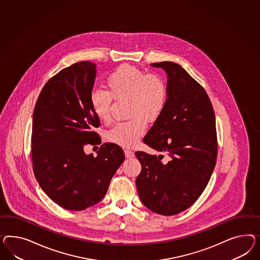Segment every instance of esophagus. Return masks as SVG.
I'll return each mask as SVG.
<instances>
[{
	"label": "esophagus",
	"mask_w": 260,
	"mask_h": 260,
	"mask_svg": "<svg viewBox=\"0 0 260 260\" xmlns=\"http://www.w3.org/2000/svg\"><path fill=\"white\" fill-rule=\"evenodd\" d=\"M124 152H125V156H126V158H128V159H131V158H134V152L133 150H131V149H125L124 150Z\"/></svg>",
	"instance_id": "34e87169"
}]
</instances>
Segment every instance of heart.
<instances>
[{
    "label": "heart",
    "instance_id": "1",
    "mask_svg": "<svg viewBox=\"0 0 260 260\" xmlns=\"http://www.w3.org/2000/svg\"><path fill=\"white\" fill-rule=\"evenodd\" d=\"M107 90L95 89L90 93V105L101 121L111 119L112 101L129 98L127 115L132 119L116 123L107 134V139L121 147L135 146L146 132V121L153 122L161 114L167 100L165 79L156 74H147L132 65H121L106 79Z\"/></svg>",
    "mask_w": 260,
    "mask_h": 260
}]
</instances>
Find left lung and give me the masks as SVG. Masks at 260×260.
<instances>
[{"label":"left lung","instance_id":"8db88e82","mask_svg":"<svg viewBox=\"0 0 260 260\" xmlns=\"http://www.w3.org/2000/svg\"><path fill=\"white\" fill-rule=\"evenodd\" d=\"M168 74V100L144 143L169 155L136 151V187L149 210L172 216L189 208L210 180L218 153L215 112L203 86L179 64H151Z\"/></svg>","mask_w":260,"mask_h":260}]
</instances>
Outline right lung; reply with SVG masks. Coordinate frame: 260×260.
Wrapping results in <instances>:
<instances>
[{
	"mask_svg": "<svg viewBox=\"0 0 260 260\" xmlns=\"http://www.w3.org/2000/svg\"><path fill=\"white\" fill-rule=\"evenodd\" d=\"M95 64H72L43 86L33 113L31 153L36 179L50 199L67 210L99 203L112 176L125 160L119 146L102 144L98 156L86 145H100V126L90 105Z\"/></svg>",
	"mask_w": 260,
	"mask_h": 260,
	"instance_id": "add662e5",
	"label": "right lung"
}]
</instances>
